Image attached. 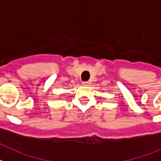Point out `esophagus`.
Instances as JSON below:
<instances>
[{
  "mask_svg": "<svg viewBox=\"0 0 161 161\" xmlns=\"http://www.w3.org/2000/svg\"><path fill=\"white\" fill-rule=\"evenodd\" d=\"M82 84H83V86H89L90 82L89 81H85V82H83V83H82Z\"/></svg>",
  "mask_w": 161,
  "mask_h": 161,
  "instance_id": "1",
  "label": "esophagus"
}]
</instances>
